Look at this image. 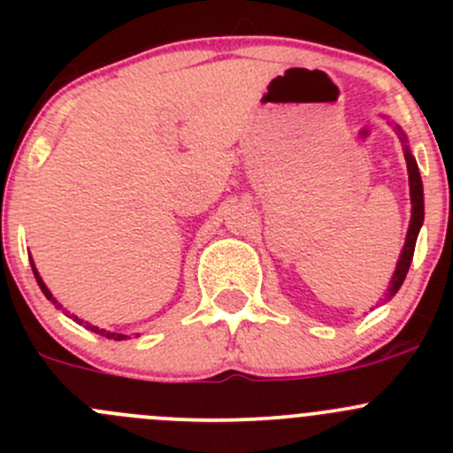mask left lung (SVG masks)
<instances>
[{
  "instance_id": "left-lung-1",
  "label": "left lung",
  "mask_w": 453,
  "mask_h": 453,
  "mask_svg": "<svg viewBox=\"0 0 453 453\" xmlns=\"http://www.w3.org/2000/svg\"><path fill=\"white\" fill-rule=\"evenodd\" d=\"M395 131H396V134H399L401 142H403V155H405V162H408L410 201H412V217H410L408 236H405V245H403V250H401L399 263H396L395 273H392V280H390V287H388L386 300H390L392 296H395L396 291L401 289V285H403L405 276H408L410 263H412V256H414V245H417L418 232H421L423 219H425L423 181H421V173H418V164H417V159H414L412 150H410V146H408V138H405V134H403V131H401L399 125H395Z\"/></svg>"
}]
</instances>
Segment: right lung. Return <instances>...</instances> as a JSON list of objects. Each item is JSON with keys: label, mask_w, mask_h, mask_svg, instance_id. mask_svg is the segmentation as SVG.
Listing matches in <instances>:
<instances>
[{"label": "right lung", "mask_w": 453, "mask_h": 453, "mask_svg": "<svg viewBox=\"0 0 453 453\" xmlns=\"http://www.w3.org/2000/svg\"><path fill=\"white\" fill-rule=\"evenodd\" d=\"M30 265H32V272H35V278H36V282H39L41 291H43V294H45V298H48V300H52V303L57 304L58 309H63V304H58V303H57V298H54V296H52V291H50L48 287H45L43 278L39 276V272H36V267H35V263H32V260H30ZM63 313H65L67 318H72V319H74L76 324H85V328H89L91 333H98V335L107 337V340H125V337H127V335H122V333H113V331H107V328H98V326H94V324H89V322H83V319H81L79 315H74V313L70 315V311H65V309H63Z\"/></svg>", "instance_id": "add662e5"}]
</instances>
